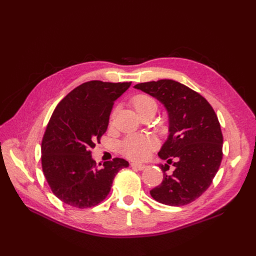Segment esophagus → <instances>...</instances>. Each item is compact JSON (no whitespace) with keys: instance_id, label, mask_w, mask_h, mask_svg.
<instances>
[{"instance_id":"obj_1","label":"esophagus","mask_w":256,"mask_h":256,"mask_svg":"<svg viewBox=\"0 0 256 256\" xmlns=\"http://www.w3.org/2000/svg\"><path fill=\"white\" fill-rule=\"evenodd\" d=\"M131 166H132L134 168L138 170V171H143V170L146 168V166H144V164H131Z\"/></svg>"}]
</instances>
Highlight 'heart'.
<instances>
[{
    "label": "heart",
    "mask_w": 256,
    "mask_h": 256,
    "mask_svg": "<svg viewBox=\"0 0 256 256\" xmlns=\"http://www.w3.org/2000/svg\"><path fill=\"white\" fill-rule=\"evenodd\" d=\"M131 104L136 112L140 115L148 110L156 112L157 102L152 97L146 94L136 95L131 99ZM114 115L112 114V120ZM157 147V142L152 138L145 136H127L120 144V152L127 158L136 161H143L148 158L150 154Z\"/></svg>",
    "instance_id": "1"
}]
</instances>
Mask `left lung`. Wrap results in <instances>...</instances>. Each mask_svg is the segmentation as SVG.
<instances>
[{
    "label": "left lung",
    "mask_w": 256,
    "mask_h": 256,
    "mask_svg": "<svg viewBox=\"0 0 256 256\" xmlns=\"http://www.w3.org/2000/svg\"><path fill=\"white\" fill-rule=\"evenodd\" d=\"M164 104L168 113L170 134L158 152L159 157L173 158L175 170L161 166L164 180L150 190L154 200L170 206H184L209 188L221 164L223 136L212 106L198 92L173 80H159L134 85Z\"/></svg>",
    "instance_id": "left-lung-1"
}]
</instances>
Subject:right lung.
Here are the masks:
<instances>
[{"label":"right lung","instance_id":"add662e5","mask_svg":"<svg viewBox=\"0 0 256 256\" xmlns=\"http://www.w3.org/2000/svg\"><path fill=\"white\" fill-rule=\"evenodd\" d=\"M131 82H85L58 104L42 142V168L62 202L76 208L96 206L109 194L114 177L128 161L96 164L92 150L106 134L114 102Z\"/></svg>","mask_w":256,"mask_h":256}]
</instances>
